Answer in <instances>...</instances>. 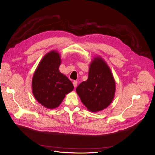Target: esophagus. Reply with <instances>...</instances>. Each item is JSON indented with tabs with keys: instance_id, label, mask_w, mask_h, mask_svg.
Segmentation results:
<instances>
[{
	"instance_id": "obj_1",
	"label": "esophagus",
	"mask_w": 155,
	"mask_h": 155,
	"mask_svg": "<svg viewBox=\"0 0 155 155\" xmlns=\"http://www.w3.org/2000/svg\"><path fill=\"white\" fill-rule=\"evenodd\" d=\"M77 84H78L77 81H73V85H74V87H76L77 86Z\"/></svg>"
}]
</instances>
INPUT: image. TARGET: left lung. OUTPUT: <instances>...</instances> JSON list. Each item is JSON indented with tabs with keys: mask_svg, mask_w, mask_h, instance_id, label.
<instances>
[{
	"mask_svg": "<svg viewBox=\"0 0 155 155\" xmlns=\"http://www.w3.org/2000/svg\"><path fill=\"white\" fill-rule=\"evenodd\" d=\"M76 91L89 111L103 110L111 104L116 83L110 69L100 57H94L91 62L87 80L80 84Z\"/></svg>",
	"mask_w": 155,
	"mask_h": 155,
	"instance_id": "obj_1",
	"label": "left lung"
}]
</instances>
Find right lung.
Masks as SVG:
<instances>
[{
    "label": "right lung",
    "instance_id": "1",
    "mask_svg": "<svg viewBox=\"0 0 155 155\" xmlns=\"http://www.w3.org/2000/svg\"><path fill=\"white\" fill-rule=\"evenodd\" d=\"M61 55L51 50L40 61L34 73L32 93L36 100L47 108H55L61 104L66 94L74 89L69 78L59 71Z\"/></svg>",
    "mask_w": 155,
    "mask_h": 155
}]
</instances>
